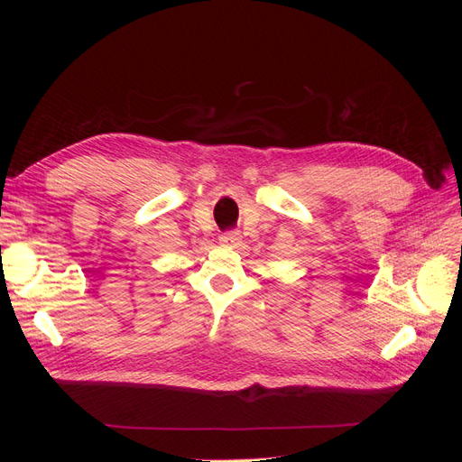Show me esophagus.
I'll list each match as a JSON object with an SVG mask.
<instances>
[{
  "label": "esophagus",
  "mask_w": 462,
  "mask_h": 462,
  "mask_svg": "<svg viewBox=\"0 0 462 462\" xmlns=\"http://www.w3.org/2000/svg\"><path fill=\"white\" fill-rule=\"evenodd\" d=\"M221 243L223 245H227V246H236L241 243V235L236 233V231H227V233H223L221 235Z\"/></svg>",
  "instance_id": "34e87169"
}]
</instances>
